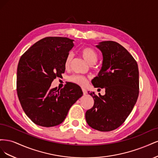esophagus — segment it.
Instances as JSON below:
<instances>
[{
	"instance_id": "obj_1",
	"label": "esophagus",
	"mask_w": 158,
	"mask_h": 158,
	"mask_svg": "<svg viewBox=\"0 0 158 158\" xmlns=\"http://www.w3.org/2000/svg\"><path fill=\"white\" fill-rule=\"evenodd\" d=\"M82 92H83V94H84V95H85V94H87V90L85 89V88H82Z\"/></svg>"
}]
</instances>
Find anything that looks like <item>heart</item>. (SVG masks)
Here are the masks:
<instances>
[{
	"mask_svg": "<svg viewBox=\"0 0 158 158\" xmlns=\"http://www.w3.org/2000/svg\"><path fill=\"white\" fill-rule=\"evenodd\" d=\"M81 54H82L84 59L86 60L90 64L93 63H96L98 58V53L94 49L89 47H84L80 50ZM72 60H73V54L69 53L66 55L64 60V67L65 69H69L71 64ZM69 81L74 84L84 86L88 83V79L85 76L81 75H73L70 76L69 78Z\"/></svg>",
	"mask_w": 158,
	"mask_h": 158,
	"instance_id": "heart-1",
	"label": "heart"
}]
</instances>
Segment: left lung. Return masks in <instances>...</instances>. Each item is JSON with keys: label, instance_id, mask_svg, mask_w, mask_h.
I'll use <instances>...</instances> for the list:
<instances>
[{"label": "left lung", "instance_id": "left-lung-1", "mask_svg": "<svg viewBox=\"0 0 158 158\" xmlns=\"http://www.w3.org/2000/svg\"><path fill=\"white\" fill-rule=\"evenodd\" d=\"M96 47L102 52L103 63L92 82L95 88L106 89V94L89 93L94 104L85 112V120L95 130L111 131L125 121L136 103L139 71L135 59L118 43L102 41Z\"/></svg>", "mask_w": 158, "mask_h": 158}]
</instances>
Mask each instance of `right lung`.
Here are the masks:
<instances>
[{"label": "right lung", "mask_w": 158, "mask_h": 158, "mask_svg": "<svg viewBox=\"0 0 158 158\" xmlns=\"http://www.w3.org/2000/svg\"><path fill=\"white\" fill-rule=\"evenodd\" d=\"M73 41L67 37H45L30 47L19 60L18 99L23 111L35 125H60L71 106L82 96V89L75 84H66L60 90L51 88L54 79L64 73L65 58L74 47Z\"/></svg>", "instance_id": "add662e5"}]
</instances>
